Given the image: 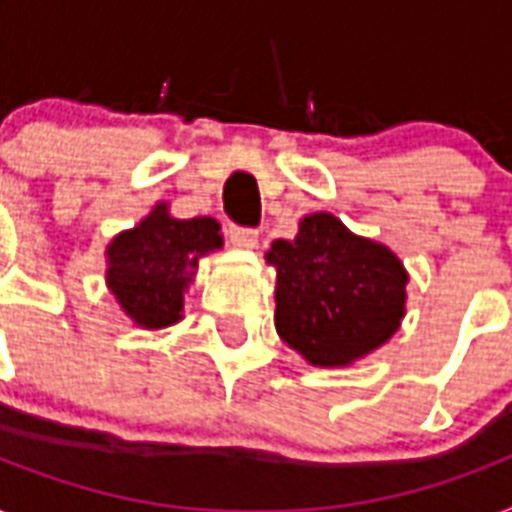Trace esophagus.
<instances>
[{"instance_id": "1", "label": "esophagus", "mask_w": 512, "mask_h": 512, "mask_svg": "<svg viewBox=\"0 0 512 512\" xmlns=\"http://www.w3.org/2000/svg\"><path fill=\"white\" fill-rule=\"evenodd\" d=\"M228 239H231V244H234V247L252 249V247H257V228L236 226V223H231V226H228Z\"/></svg>"}]
</instances>
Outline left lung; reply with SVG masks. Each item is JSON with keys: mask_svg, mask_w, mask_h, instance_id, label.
I'll use <instances>...</instances> for the list:
<instances>
[{"mask_svg": "<svg viewBox=\"0 0 512 512\" xmlns=\"http://www.w3.org/2000/svg\"><path fill=\"white\" fill-rule=\"evenodd\" d=\"M276 331L313 365H347L389 339L405 315L407 273L394 252L350 234L331 213L307 215L273 242Z\"/></svg>", "mask_w": 512, "mask_h": 512, "instance_id": "obj_1", "label": "left lung"}]
</instances>
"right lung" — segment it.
I'll return each mask as SVG.
<instances>
[{
    "label": "right lung",
    "mask_w": 512,
    "mask_h": 512,
    "mask_svg": "<svg viewBox=\"0 0 512 512\" xmlns=\"http://www.w3.org/2000/svg\"><path fill=\"white\" fill-rule=\"evenodd\" d=\"M218 231V220H178L157 205L134 231L115 236L107 249V284L120 307L144 328L176 323L199 257L223 244Z\"/></svg>",
    "instance_id": "right-lung-1"
}]
</instances>
